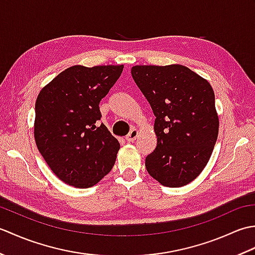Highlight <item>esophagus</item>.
<instances>
[{
  "mask_svg": "<svg viewBox=\"0 0 255 255\" xmlns=\"http://www.w3.org/2000/svg\"><path fill=\"white\" fill-rule=\"evenodd\" d=\"M139 136V131H138V129H136V128H132L131 129V131L129 132L127 136H126V140L127 141H129V142H133L134 140L137 139V137Z\"/></svg>",
  "mask_w": 255,
  "mask_h": 255,
  "instance_id": "obj_1",
  "label": "esophagus"
}]
</instances>
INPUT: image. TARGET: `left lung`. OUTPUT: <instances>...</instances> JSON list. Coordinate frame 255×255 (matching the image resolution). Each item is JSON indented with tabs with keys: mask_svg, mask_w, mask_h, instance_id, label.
I'll return each instance as SVG.
<instances>
[{
	"mask_svg": "<svg viewBox=\"0 0 255 255\" xmlns=\"http://www.w3.org/2000/svg\"><path fill=\"white\" fill-rule=\"evenodd\" d=\"M131 75L155 116L156 148L145 158V169L163 186L187 185L208 163L217 141L213 88L181 64L134 66Z\"/></svg>",
	"mask_w": 255,
	"mask_h": 255,
	"instance_id": "obj_1",
	"label": "left lung"
}]
</instances>
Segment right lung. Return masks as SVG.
<instances>
[{
    "instance_id": "add662e5",
    "label": "right lung",
    "mask_w": 255,
    "mask_h": 255,
    "mask_svg": "<svg viewBox=\"0 0 255 255\" xmlns=\"http://www.w3.org/2000/svg\"><path fill=\"white\" fill-rule=\"evenodd\" d=\"M124 66H73L41 89L35 104L34 137L56 176L78 188L94 186L115 164L121 144L105 125L100 102Z\"/></svg>"
}]
</instances>
